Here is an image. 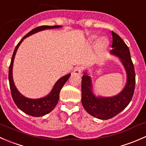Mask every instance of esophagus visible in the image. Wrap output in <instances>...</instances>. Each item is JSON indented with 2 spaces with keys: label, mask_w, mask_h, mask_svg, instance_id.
<instances>
[{
  "label": "esophagus",
  "mask_w": 146,
  "mask_h": 146,
  "mask_svg": "<svg viewBox=\"0 0 146 146\" xmlns=\"http://www.w3.org/2000/svg\"><path fill=\"white\" fill-rule=\"evenodd\" d=\"M82 72V68L81 67H75V69L74 70L73 73L75 74H79L81 75V74Z\"/></svg>",
  "instance_id": "obj_1"
}]
</instances>
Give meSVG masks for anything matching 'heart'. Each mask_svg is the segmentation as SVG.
Wrapping results in <instances>:
<instances>
[{
	"instance_id": "1",
	"label": "heart",
	"mask_w": 146,
	"mask_h": 146,
	"mask_svg": "<svg viewBox=\"0 0 146 146\" xmlns=\"http://www.w3.org/2000/svg\"><path fill=\"white\" fill-rule=\"evenodd\" d=\"M100 43L101 45H105L106 43V40L104 38H101V39H100Z\"/></svg>"
}]
</instances>
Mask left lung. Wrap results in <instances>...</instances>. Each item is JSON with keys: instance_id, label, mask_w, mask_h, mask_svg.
I'll use <instances>...</instances> for the list:
<instances>
[{"instance_id": "1", "label": "left lung", "mask_w": 146, "mask_h": 146, "mask_svg": "<svg viewBox=\"0 0 146 146\" xmlns=\"http://www.w3.org/2000/svg\"><path fill=\"white\" fill-rule=\"evenodd\" d=\"M112 49L110 52L121 60L127 73V82L119 94L111 98H97L91 91L90 76L84 73L82 81V103L88 114L100 119H109L125 109L131 100L136 84L134 67L130 51L121 37L112 31Z\"/></svg>"}]
</instances>
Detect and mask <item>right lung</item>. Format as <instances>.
Returning a JSON list of instances; mask_svg holds the SVG:
<instances>
[{
    "label": "right lung",
    "instance_id": "1",
    "mask_svg": "<svg viewBox=\"0 0 146 146\" xmlns=\"http://www.w3.org/2000/svg\"><path fill=\"white\" fill-rule=\"evenodd\" d=\"M61 26H40L38 27H36L34 29L31 30V31L27 34L22 40L17 43L15 48L14 52H13V56H12L11 62H10V67H9V72H8V79L9 84H10V91H11V95L13 97V100L18 108L23 111L25 113L29 115H31L33 117H40L46 115L51 112L56 106L58 103V100L60 98V92L62 89L64 84L67 82L70 78V74H67L66 76L60 78L58 82H56L52 88V91L50 93L48 96H46L44 98L39 99H29L27 98H25L23 96L15 86L14 82L13 79V61H14L15 55L16 51H17L18 47L22 43V41L25 39V38L31 35V34L36 33L38 31L45 30L46 29H53V28H59Z\"/></svg>",
    "mask_w": 146,
    "mask_h": 146
}]
</instances>
